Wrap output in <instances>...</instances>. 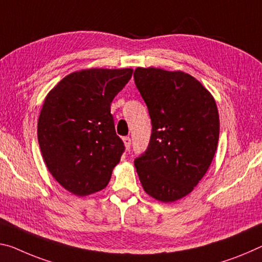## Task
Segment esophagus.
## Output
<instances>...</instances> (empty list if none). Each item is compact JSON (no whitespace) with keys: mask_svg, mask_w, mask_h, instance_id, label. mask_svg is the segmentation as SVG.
<instances>
[{"mask_svg":"<svg viewBox=\"0 0 262 262\" xmlns=\"http://www.w3.org/2000/svg\"><path fill=\"white\" fill-rule=\"evenodd\" d=\"M122 140H123L124 147H126V150H129V149H130V143H132L130 138H128V136H126V138H123Z\"/></svg>","mask_w":262,"mask_h":262,"instance_id":"34e87169","label":"esophagus"}]
</instances>
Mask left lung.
<instances>
[{
	"mask_svg": "<svg viewBox=\"0 0 262 262\" xmlns=\"http://www.w3.org/2000/svg\"><path fill=\"white\" fill-rule=\"evenodd\" d=\"M135 85L148 107L152 133L134 164L143 190L172 203L197 186L211 165L219 139L217 103L183 71L138 68Z\"/></svg>",
	"mask_w": 262,
	"mask_h": 262,
	"instance_id": "1",
	"label": "left lung"
}]
</instances>
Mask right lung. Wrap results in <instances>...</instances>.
<instances>
[{
  "label": "right lung",
  "instance_id": "1",
  "mask_svg": "<svg viewBox=\"0 0 262 262\" xmlns=\"http://www.w3.org/2000/svg\"><path fill=\"white\" fill-rule=\"evenodd\" d=\"M133 69H85L64 77L41 107L37 136L48 170L64 189L89 196L105 189L124 150L111 103Z\"/></svg>",
  "mask_w": 262,
  "mask_h": 262
}]
</instances>
